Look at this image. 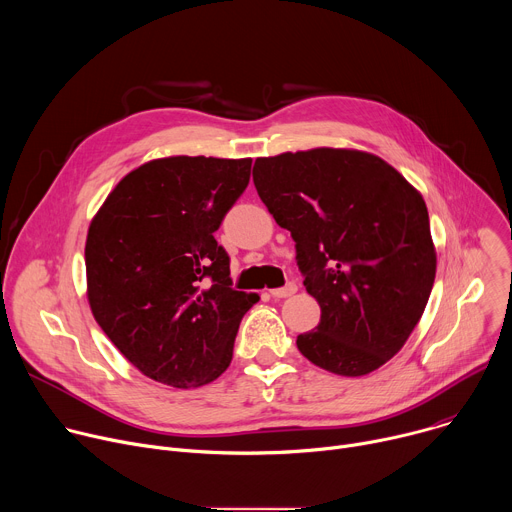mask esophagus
Returning a JSON list of instances; mask_svg holds the SVG:
<instances>
[{
	"instance_id": "esophagus-1",
	"label": "esophagus",
	"mask_w": 512,
	"mask_h": 512,
	"mask_svg": "<svg viewBox=\"0 0 512 512\" xmlns=\"http://www.w3.org/2000/svg\"><path fill=\"white\" fill-rule=\"evenodd\" d=\"M296 291H298V285H296L294 281H289V283H285L283 287L271 289V296H273V298H289V296H294Z\"/></svg>"
}]
</instances>
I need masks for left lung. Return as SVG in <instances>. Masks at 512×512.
Listing matches in <instances>:
<instances>
[{
	"mask_svg": "<svg viewBox=\"0 0 512 512\" xmlns=\"http://www.w3.org/2000/svg\"><path fill=\"white\" fill-rule=\"evenodd\" d=\"M253 182L296 241L316 330L296 344L316 367L362 377L393 358L417 326L435 279L421 194L385 160L318 148L257 158Z\"/></svg>",
	"mask_w": 512,
	"mask_h": 512,
	"instance_id": "obj_1",
	"label": "left lung"
}]
</instances>
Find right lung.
Instances as JSON below:
<instances>
[{"mask_svg": "<svg viewBox=\"0 0 512 512\" xmlns=\"http://www.w3.org/2000/svg\"><path fill=\"white\" fill-rule=\"evenodd\" d=\"M251 158H162L129 172L87 235L97 324L145 377L190 389L221 377L257 294L233 289L214 233L245 192Z\"/></svg>", "mask_w": 512, "mask_h": 512, "instance_id": "add662e5", "label": "right lung"}]
</instances>
